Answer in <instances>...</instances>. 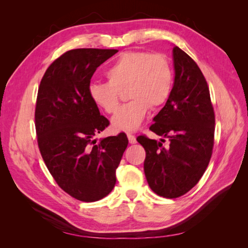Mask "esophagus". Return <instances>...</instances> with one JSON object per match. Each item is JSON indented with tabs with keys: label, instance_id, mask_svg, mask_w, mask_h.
Instances as JSON below:
<instances>
[{
	"label": "esophagus",
	"instance_id": "obj_1",
	"mask_svg": "<svg viewBox=\"0 0 248 248\" xmlns=\"http://www.w3.org/2000/svg\"><path fill=\"white\" fill-rule=\"evenodd\" d=\"M127 136H128V140H129L130 144H136V138L134 135L129 133V134H127Z\"/></svg>",
	"mask_w": 248,
	"mask_h": 248
}]
</instances>
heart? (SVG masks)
<instances>
[{
    "instance_id": "1",
    "label": "heart",
    "mask_w": 248,
    "mask_h": 248,
    "mask_svg": "<svg viewBox=\"0 0 248 248\" xmlns=\"http://www.w3.org/2000/svg\"><path fill=\"white\" fill-rule=\"evenodd\" d=\"M108 82L88 86L92 101L105 113L117 109L120 91L127 88L131 101L123 105L112 118L116 131H135L143 124L150 108L166 102L171 92L172 72L165 56L145 51L124 52L105 71Z\"/></svg>"
}]
</instances>
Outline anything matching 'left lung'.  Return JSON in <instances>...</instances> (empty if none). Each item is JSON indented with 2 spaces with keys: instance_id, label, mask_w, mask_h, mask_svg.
Here are the masks:
<instances>
[{
  "instance_id": "left-lung-1",
  "label": "left lung",
  "mask_w": 248,
  "mask_h": 248,
  "mask_svg": "<svg viewBox=\"0 0 248 248\" xmlns=\"http://www.w3.org/2000/svg\"><path fill=\"white\" fill-rule=\"evenodd\" d=\"M175 81L170 97L150 130L168 140L145 135L144 171L159 196L177 198L193 188L207 170L214 144L215 116L207 81L196 62L177 46L172 49Z\"/></svg>"
}]
</instances>
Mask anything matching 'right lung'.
<instances>
[{"instance_id": "obj_1", "label": "right lung", "mask_w": 248, "mask_h": 248, "mask_svg": "<svg viewBox=\"0 0 248 248\" xmlns=\"http://www.w3.org/2000/svg\"><path fill=\"white\" fill-rule=\"evenodd\" d=\"M114 49H75L55 60L41 78L35 127L41 156L56 183L78 200L93 202L115 186L116 168L128 146L124 133L93 136L109 124L88 94L97 68Z\"/></svg>"}]
</instances>
